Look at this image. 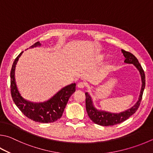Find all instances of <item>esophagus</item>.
Listing matches in <instances>:
<instances>
[{
  "instance_id": "esophagus-1",
  "label": "esophagus",
  "mask_w": 153,
  "mask_h": 153,
  "mask_svg": "<svg viewBox=\"0 0 153 153\" xmlns=\"http://www.w3.org/2000/svg\"><path fill=\"white\" fill-rule=\"evenodd\" d=\"M77 88H79V89H83L84 88V84L83 82H79V83H78V84H77Z\"/></svg>"
}]
</instances>
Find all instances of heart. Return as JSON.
Wrapping results in <instances>:
<instances>
[{
  "instance_id": "obj_1",
  "label": "heart",
  "mask_w": 153,
  "mask_h": 153,
  "mask_svg": "<svg viewBox=\"0 0 153 153\" xmlns=\"http://www.w3.org/2000/svg\"><path fill=\"white\" fill-rule=\"evenodd\" d=\"M105 59V57L104 55H100L97 57V59H98V62H102V61H103Z\"/></svg>"
}]
</instances>
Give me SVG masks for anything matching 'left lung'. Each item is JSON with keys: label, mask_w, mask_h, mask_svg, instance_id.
<instances>
[{"label": "left lung", "mask_w": 153, "mask_h": 153, "mask_svg": "<svg viewBox=\"0 0 153 153\" xmlns=\"http://www.w3.org/2000/svg\"><path fill=\"white\" fill-rule=\"evenodd\" d=\"M121 51L125 57L124 63H128V64H132L139 71L141 82H142L140 94L138 100L131 108L123 111V112L114 113L107 110L98 109L94 105L92 98L90 95V94L85 92V105L88 115L92 122L96 124L100 125V126H108L120 124L126 120L130 116L134 114L138 110V108L139 107L141 100H142L143 91L144 88H145V75H144V72L142 67L138 62V60L131 53L124 51L123 49H122Z\"/></svg>", "instance_id": "obj_1"}]
</instances>
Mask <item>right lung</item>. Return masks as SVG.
<instances>
[{"mask_svg": "<svg viewBox=\"0 0 153 153\" xmlns=\"http://www.w3.org/2000/svg\"><path fill=\"white\" fill-rule=\"evenodd\" d=\"M40 46L41 44L37 42L30 48ZM23 53L14 61L10 71V90L13 101L24 115L32 120L41 123H54L62 116L69 98L76 91V83L62 88L51 98L42 102H34L24 98L18 90L15 76L16 65Z\"/></svg>", "mask_w": 153, "mask_h": 153, "instance_id": "right-lung-1", "label": "right lung"}]
</instances>
